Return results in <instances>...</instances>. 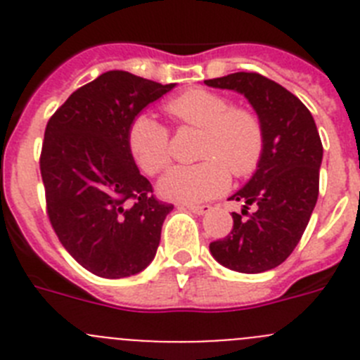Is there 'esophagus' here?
Returning <instances> with one entry per match:
<instances>
[{
  "mask_svg": "<svg viewBox=\"0 0 360 360\" xmlns=\"http://www.w3.org/2000/svg\"><path fill=\"white\" fill-rule=\"evenodd\" d=\"M186 207L196 214H205L207 211H211V205L207 203H186Z\"/></svg>",
  "mask_w": 360,
  "mask_h": 360,
  "instance_id": "obj_1",
  "label": "esophagus"
}]
</instances>
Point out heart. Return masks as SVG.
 Here are the masks:
<instances>
[{"label":"heart","instance_id":"heart-1","mask_svg":"<svg viewBox=\"0 0 360 360\" xmlns=\"http://www.w3.org/2000/svg\"><path fill=\"white\" fill-rule=\"evenodd\" d=\"M165 111L186 128L203 129L196 165H176L158 184L160 195L176 202H203L221 195L231 174L245 178L257 169L265 151V128L249 108L205 88H193L165 104ZM128 149L149 176L171 162L169 131L149 115H139L128 128Z\"/></svg>","mask_w":360,"mask_h":360}]
</instances>
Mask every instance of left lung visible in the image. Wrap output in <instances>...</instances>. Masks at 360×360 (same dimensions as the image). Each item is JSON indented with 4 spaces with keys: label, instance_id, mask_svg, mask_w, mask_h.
Masks as SVG:
<instances>
[{
    "label": "left lung",
    "instance_id": "left-lung-1",
    "mask_svg": "<svg viewBox=\"0 0 360 360\" xmlns=\"http://www.w3.org/2000/svg\"><path fill=\"white\" fill-rule=\"evenodd\" d=\"M203 82L243 94L265 128L257 171L229 198L245 203L243 211L232 212L231 232L209 245L216 262L227 269L259 274L290 256L310 221L319 196V131L308 108L262 73L238 72Z\"/></svg>",
    "mask_w": 360,
    "mask_h": 360
}]
</instances>
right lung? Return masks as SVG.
<instances>
[{
  "label": "right lung",
  "instance_id": "right-lung-1",
  "mask_svg": "<svg viewBox=\"0 0 360 360\" xmlns=\"http://www.w3.org/2000/svg\"><path fill=\"white\" fill-rule=\"evenodd\" d=\"M174 84L106 72L50 117L39 169L46 216L61 245L91 274L128 278L157 254L171 203L153 195L128 149V128Z\"/></svg>",
  "mask_w": 360,
  "mask_h": 360
}]
</instances>
